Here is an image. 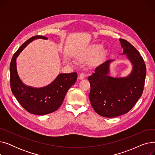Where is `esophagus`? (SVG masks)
Listing matches in <instances>:
<instances>
[{"label":"esophagus","instance_id":"obj_1","mask_svg":"<svg viewBox=\"0 0 155 155\" xmlns=\"http://www.w3.org/2000/svg\"><path fill=\"white\" fill-rule=\"evenodd\" d=\"M85 77H86V75L84 74V73H80V76H79V79H80V80H82V79H84Z\"/></svg>","mask_w":155,"mask_h":155}]
</instances>
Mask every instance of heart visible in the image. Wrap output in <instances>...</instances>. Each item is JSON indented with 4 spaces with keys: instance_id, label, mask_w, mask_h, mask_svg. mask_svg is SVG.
I'll list each match as a JSON object with an SVG mask.
<instances>
[{
    "instance_id": "obj_1",
    "label": "heart",
    "mask_w": 155,
    "mask_h": 155,
    "mask_svg": "<svg viewBox=\"0 0 155 155\" xmlns=\"http://www.w3.org/2000/svg\"><path fill=\"white\" fill-rule=\"evenodd\" d=\"M103 46L102 45L95 44L92 45L88 48L85 52L79 56L80 60H85V59H90L93 57L97 56V61L102 62L104 60L105 56L107 54V51L105 50H102ZM70 64H73L72 61H70Z\"/></svg>"
}]
</instances>
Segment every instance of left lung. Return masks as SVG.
Instances as JSON below:
<instances>
[{
	"instance_id": "8db88e82",
	"label": "left lung",
	"mask_w": 155,
	"mask_h": 155,
	"mask_svg": "<svg viewBox=\"0 0 155 155\" xmlns=\"http://www.w3.org/2000/svg\"><path fill=\"white\" fill-rule=\"evenodd\" d=\"M123 53L132 65L129 74L125 77L109 75L110 64L115 60L106 61L95 69L89 76L91 84L89 99L94 110L102 117L112 118L131 110L143 91L146 74L144 61L136 49L127 41L120 39Z\"/></svg>"
}]
</instances>
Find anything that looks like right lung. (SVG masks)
<instances>
[{"mask_svg":"<svg viewBox=\"0 0 155 155\" xmlns=\"http://www.w3.org/2000/svg\"><path fill=\"white\" fill-rule=\"evenodd\" d=\"M37 39H48V38L32 37L14 53L10 64V82L12 92L22 107L31 114L43 116L58 109L69 88L75 83L77 74L75 72L60 73L51 83L43 87L24 84L18 74L16 59L24 48Z\"/></svg>","mask_w":155,"mask_h":155,"instance_id":"1","label":"right lung"}]
</instances>
